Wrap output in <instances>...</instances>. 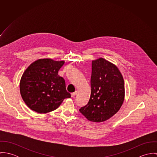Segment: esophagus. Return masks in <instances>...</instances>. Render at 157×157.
I'll use <instances>...</instances> for the list:
<instances>
[{
    "mask_svg": "<svg viewBox=\"0 0 157 157\" xmlns=\"http://www.w3.org/2000/svg\"><path fill=\"white\" fill-rule=\"evenodd\" d=\"M77 91H75L74 92H72V93H71V97H74L76 95H77Z\"/></svg>",
    "mask_w": 157,
    "mask_h": 157,
    "instance_id": "34e87169",
    "label": "esophagus"
}]
</instances>
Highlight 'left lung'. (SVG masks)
<instances>
[{
    "mask_svg": "<svg viewBox=\"0 0 157 157\" xmlns=\"http://www.w3.org/2000/svg\"><path fill=\"white\" fill-rule=\"evenodd\" d=\"M90 97L79 111L93 122L105 121L120 109L124 99V85L118 67L103 58L92 62Z\"/></svg>",
    "mask_w": 157,
    "mask_h": 157,
    "instance_id": "8db88e82",
    "label": "left lung"
}]
</instances>
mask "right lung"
<instances>
[{
    "label": "right lung",
    "mask_w": 157,
    "mask_h": 157,
    "mask_svg": "<svg viewBox=\"0 0 157 157\" xmlns=\"http://www.w3.org/2000/svg\"><path fill=\"white\" fill-rule=\"evenodd\" d=\"M64 61L39 59L32 63L23 74L20 91L25 104L33 111L45 113L56 109L71 94L65 81L58 75Z\"/></svg>",
    "instance_id": "obj_1"
}]
</instances>
